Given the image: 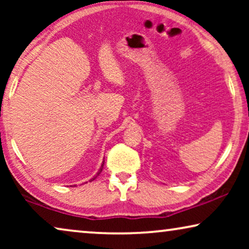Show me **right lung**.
I'll use <instances>...</instances> for the list:
<instances>
[{
	"label": "right lung",
	"instance_id": "add662e5",
	"mask_svg": "<svg viewBox=\"0 0 249 249\" xmlns=\"http://www.w3.org/2000/svg\"><path fill=\"white\" fill-rule=\"evenodd\" d=\"M103 165H104V162H103V164H102V165H101V169H100V170H98V172L96 173V176H95V177H94V178H91V179H90V181H93V180H95V178H96V177H97L98 175H100V173L102 172V169H103Z\"/></svg>",
	"mask_w": 249,
	"mask_h": 249
}]
</instances>
